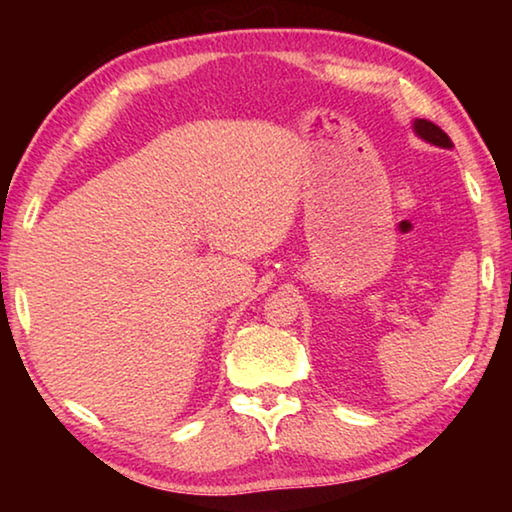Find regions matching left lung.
I'll return each instance as SVG.
<instances>
[{
	"label": "left lung",
	"mask_w": 512,
	"mask_h": 512,
	"mask_svg": "<svg viewBox=\"0 0 512 512\" xmlns=\"http://www.w3.org/2000/svg\"><path fill=\"white\" fill-rule=\"evenodd\" d=\"M413 131L418 137H422L424 142H429L433 146H440V149H452V140H449V135L443 131V128L433 124V121L427 119H415L413 121Z\"/></svg>",
	"instance_id": "left-lung-1"
}]
</instances>
